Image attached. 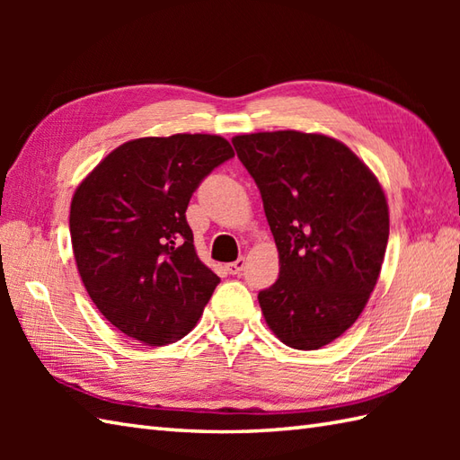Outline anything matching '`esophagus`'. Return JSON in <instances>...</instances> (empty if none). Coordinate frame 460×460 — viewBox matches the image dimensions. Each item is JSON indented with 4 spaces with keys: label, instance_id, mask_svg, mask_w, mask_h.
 Listing matches in <instances>:
<instances>
[{
    "label": "esophagus",
    "instance_id": "esophagus-1",
    "mask_svg": "<svg viewBox=\"0 0 460 460\" xmlns=\"http://www.w3.org/2000/svg\"><path fill=\"white\" fill-rule=\"evenodd\" d=\"M245 265H247V261H245V257H239L237 261H233V262H229V265H227V267H225V269H227V272H229V275H239V272H241L243 269H245Z\"/></svg>",
    "mask_w": 460,
    "mask_h": 460
}]
</instances>
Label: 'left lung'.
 <instances>
[{
	"instance_id": "8db88e82",
	"label": "left lung",
	"mask_w": 460,
	"mask_h": 460,
	"mask_svg": "<svg viewBox=\"0 0 460 460\" xmlns=\"http://www.w3.org/2000/svg\"><path fill=\"white\" fill-rule=\"evenodd\" d=\"M233 146L279 249V279L259 292L262 314L287 346L318 349L354 324L376 288L389 239L385 193L324 134H243Z\"/></svg>"
}]
</instances>
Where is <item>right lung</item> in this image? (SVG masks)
Wrapping results in <instances>:
<instances>
[{
	"mask_svg": "<svg viewBox=\"0 0 460 460\" xmlns=\"http://www.w3.org/2000/svg\"><path fill=\"white\" fill-rule=\"evenodd\" d=\"M233 155L211 134L136 138L76 188L68 217L76 269L126 336L165 346L198 324L219 277L195 252L185 209L205 175Z\"/></svg>",
	"mask_w": 460,
	"mask_h": 460,
	"instance_id": "right-lung-1",
	"label": "right lung"
}]
</instances>
